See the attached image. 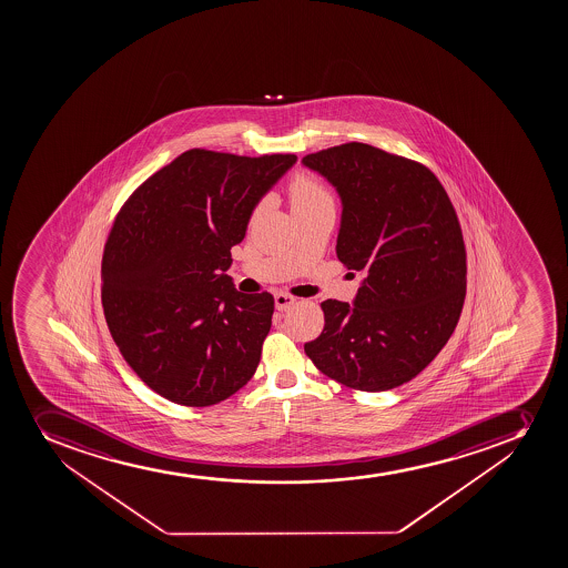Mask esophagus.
Masks as SVG:
<instances>
[{
    "mask_svg": "<svg viewBox=\"0 0 568 568\" xmlns=\"http://www.w3.org/2000/svg\"><path fill=\"white\" fill-rule=\"evenodd\" d=\"M275 300V310L281 311H287L293 307L294 304H296V298L294 296H291V294L285 293H277L274 296Z\"/></svg>",
    "mask_w": 568,
    "mask_h": 568,
    "instance_id": "1",
    "label": "esophagus"
}]
</instances>
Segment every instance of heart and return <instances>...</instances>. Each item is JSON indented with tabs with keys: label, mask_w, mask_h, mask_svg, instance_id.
I'll list each match as a JSON object with an SVG mask.
<instances>
[{
	"label": "heart",
	"mask_w": 568,
	"mask_h": 568,
	"mask_svg": "<svg viewBox=\"0 0 568 568\" xmlns=\"http://www.w3.org/2000/svg\"><path fill=\"white\" fill-rule=\"evenodd\" d=\"M288 196H291L293 213L316 207V205H324V203H332V196L326 191V186H322L318 181L313 180L310 175H296L288 185Z\"/></svg>",
	"instance_id": "b5f03b06"
}]
</instances>
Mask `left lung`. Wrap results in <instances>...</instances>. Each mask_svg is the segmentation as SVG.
I'll return each instance as SVG.
<instances>
[{
  "mask_svg": "<svg viewBox=\"0 0 568 568\" xmlns=\"http://www.w3.org/2000/svg\"><path fill=\"white\" fill-rule=\"evenodd\" d=\"M307 169L337 189V257L363 274L354 305L326 300L316 368L365 393L418 376L452 337L466 294V250L448 194L424 164L348 142L310 153Z\"/></svg>",
  "mask_w": 568,
  "mask_h": 568,
  "instance_id": "1",
  "label": "left lung"
}]
</instances>
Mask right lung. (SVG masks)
I'll return each mask as SVG.
<instances>
[{"mask_svg": "<svg viewBox=\"0 0 568 568\" xmlns=\"http://www.w3.org/2000/svg\"><path fill=\"white\" fill-rule=\"evenodd\" d=\"M296 159L194 148L116 214L103 250V313L125 363L163 398L209 407L257 371L274 296L239 293L225 270L258 200Z\"/></svg>", "mask_w": 568, "mask_h": 568, "instance_id": "obj_1", "label": "right lung"}]
</instances>
